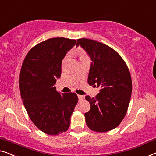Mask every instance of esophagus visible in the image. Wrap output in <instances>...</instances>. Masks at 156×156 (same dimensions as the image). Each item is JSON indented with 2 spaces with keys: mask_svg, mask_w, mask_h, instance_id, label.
I'll return each mask as SVG.
<instances>
[{
  "mask_svg": "<svg viewBox=\"0 0 156 156\" xmlns=\"http://www.w3.org/2000/svg\"><path fill=\"white\" fill-rule=\"evenodd\" d=\"M78 100L79 101H82L84 99V96L83 95H80V94H78Z\"/></svg>",
  "mask_w": 156,
  "mask_h": 156,
  "instance_id": "34e87169",
  "label": "esophagus"
}]
</instances>
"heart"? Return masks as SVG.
Segmentation results:
<instances>
[{"instance_id": "heart-1", "label": "heart", "mask_w": 156, "mask_h": 156, "mask_svg": "<svg viewBox=\"0 0 156 156\" xmlns=\"http://www.w3.org/2000/svg\"><path fill=\"white\" fill-rule=\"evenodd\" d=\"M77 53L78 54V55H80V57H84V56H85L84 54H83V52L81 50H78L77 51Z\"/></svg>"}]
</instances>
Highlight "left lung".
I'll return each mask as SVG.
<instances>
[{"label":"left lung","mask_w":156,"mask_h":156,"mask_svg":"<svg viewBox=\"0 0 156 156\" xmlns=\"http://www.w3.org/2000/svg\"><path fill=\"white\" fill-rule=\"evenodd\" d=\"M79 45L92 60L87 82L100 88L95 97H85L90 104L85 113L86 124L93 131H109L119 125L127 113L132 88L129 69L120 55L105 44L80 38Z\"/></svg>","instance_id":"obj_1"}]
</instances>
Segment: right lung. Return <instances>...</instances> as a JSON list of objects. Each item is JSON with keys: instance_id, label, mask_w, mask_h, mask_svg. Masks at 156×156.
Returning <instances> with one entry per match:
<instances>
[{"instance_id": "add662e5", "label": "right lung", "mask_w": 156, "mask_h": 156, "mask_svg": "<svg viewBox=\"0 0 156 156\" xmlns=\"http://www.w3.org/2000/svg\"><path fill=\"white\" fill-rule=\"evenodd\" d=\"M76 41L48 39L29 51L20 71L21 97L30 119L45 133L57 135L70 126L78 99L76 93H60L56 81L61 77L62 62Z\"/></svg>"}]
</instances>
